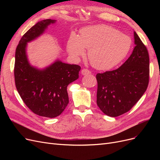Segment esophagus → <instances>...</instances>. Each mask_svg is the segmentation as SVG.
Instances as JSON below:
<instances>
[{
    "label": "esophagus",
    "instance_id": "34e87169",
    "mask_svg": "<svg viewBox=\"0 0 160 160\" xmlns=\"http://www.w3.org/2000/svg\"><path fill=\"white\" fill-rule=\"evenodd\" d=\"M90 73H91V71L88 70V69H82V71H81V74L83 75H88V74H90Z\"/></svg>",
    "mask_w": 160,
    "mask_h": 160
}]
</instances>
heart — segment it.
I'll return each mask as SVG.
<instances>
[{
	"label": "heart",
	"mask_w": 160,
	"mask_h": 160,
	"mask_svg": "<svg viewBox=\"0 0 160 160\" xmlns=\"http://www.w3.org/2000/svg\"><path fill=\"white\" fill-rule=\"evenodd\" d=\"M131 38L118 30L105 25L85 27L79 37L72 34L67 49L75 61H78L88 49V56L95 68L109 70L122 62L129 52Z\"/></svg>",
	"instance_id": "obj_1"
}]
</instances>
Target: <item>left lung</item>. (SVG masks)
<instances>
[{
	"mask_svg": "<svg viewBox=\"0 0 160 160\" xmlns=\"http://www.w3.org/2000/svg\"><path fill=\"white\" fill-rule=\"evenodd\" d=\"M133 36L135 46L128 60L117 69L96 75L97 104L104 114L110 117L128 112L148 88L149 54L135 31Z\"/></svg>",
	"mask_w": 160,
	"mask_h": 160,
	"instance_id": "left-lung-1",
	"label": "left lung"
}]
</instances>
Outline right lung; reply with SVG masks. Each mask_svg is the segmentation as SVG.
Instances as JSON below:
<instances>
[{
	"instance_id": "1",
	"label": "right lung",
	"mask_w": 160,
	"mask_h": 160,
	"mask_svg": "<svg viewBox=\"0 0 160 160\" xmlns=\"http://www.w3.org/2000/svg\"><path fill=\"white\" fill-rule=\"evenodd\" d=\"M56 20L45 19L36 23L19 41L15 52L14 80L21 99L34 113L53 118L62 113L69 103L67 86L79 78L80 66L56 59L44 68L32 65L28 61V42L45 33Z\"/></svg>"
}]
</instances>
